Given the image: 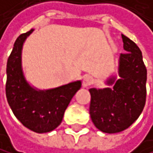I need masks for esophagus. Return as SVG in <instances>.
<instances>
[{
  "instance_id": "esophagus-1",
  "label": "esophagus",
  "mask_w": 153,
  "mask_h": 153,
  "mask_svg": "<svg viewBox=\"0 0 153 153\" xmlns=\"http://www.w3.org/2000/svg\"><path fill=\"white\" fill-rule=\"evenodd\" d=\"M93 83V78L91 76H85L83 78V81H82V85L83 87H89Z\"/></svg>"
}]
</instances>
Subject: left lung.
Wrapping results in <instances>:
<instances>
[{
    "instance_id": "left-lung-1",
    "label": "left lung",
    "mask_w": 153,
    "mask_h": 153,
    "mask_svg": "<svg viewBox=\"0 0 153 153\" xmlns=\"http://www.w3.org/2000/svg\"><path fill=\"white\" fill-rule=\"evenodd\" d=\"M125 53L120 57L119 76L109 78L113 89H91L90 115L100 131L119 133L131 126L140 116L146 104L147 68L137 44L121 34Z\"/></svg>"
}]
</instances>
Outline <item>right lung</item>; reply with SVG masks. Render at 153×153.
<instances>
[{
  "mask_svg": "<svg viewBox=\"0 0 153 153\" xmlns=\"http://www.w3.org/2000/svg\"><path fill=\"white\" fill-rule=\"evenodd\" d=\"M33 30L16 38L6 65L5 93L16 118L35 133H48L61 124L64 111L80 89L76 81L48 91H36L25 80L21 69L22 45Z\"/></svg>",
  "mask_w": 153,
  "mask_h": 153,
  "instance_id": "add662e5",
  "label": "right lung"
}]
</instances>
